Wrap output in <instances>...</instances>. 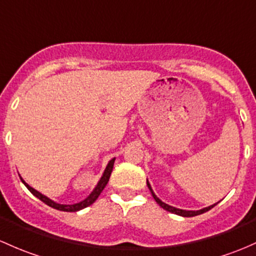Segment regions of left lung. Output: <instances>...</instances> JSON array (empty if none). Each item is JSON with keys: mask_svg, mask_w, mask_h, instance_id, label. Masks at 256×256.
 <instances>
[{"mask_svg": "<svg viewBox=\"0 0 256 256\" xmlns=\"http://www.w3.org/2000/svg\"><path fill=\"white\" fill-rule=\"evenodd\" d=\"M147 186H148V189H150V194H152L153 198H154L156 202H157L158 205L162 207V208L166 210V211L172 212V214H178V216H182V217H194V216H198V214H204V212H207V211H208V210H211L212 207H214V206L217 205V204H218V202L214 204V205H211V206H208V207H205V208L198 210V211H186V210L176 208V207H173V206L168 205V204L163 202V201L160 200V198H158L157 196H156V194L153 192V190H152V188H150V184L148 182V180H147Z\"/></svg>", "mask_w": 256, "mask_h": 256, "instance_id": "left-lung-1", "label": "left lung"}]
</instances>
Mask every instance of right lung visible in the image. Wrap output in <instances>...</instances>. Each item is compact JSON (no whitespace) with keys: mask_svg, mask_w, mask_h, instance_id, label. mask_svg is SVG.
Listing matches in <instances>:
<instances>
[{"mask_svg":"<svg viewBox=\"0 0 256 256\" xmlns=\"http://www.w3.org/2000/svg\"><path fill=\"white\" fill-rule=\"evenodd\" d=\"M114 162H115V158H112V160H110L109 163H108V166H106V170H104L103 176H102L100 180H99V182H98L96 186L94 188L93 192L90 194V196H88V198H86L84 200L80 201V202H78V204H74V205H61V204L55 202V201H52V200H51V198H48V196L42 195V194H40L39 192H36V189H33V188H32V186H29V185L26 184V182H24V180L22 179V178H20V180H22V182H23V184L26 185V189H28L29 192L33 194L34 196H36V198H39V200H42V202L46 204L48 206L52 207V208H55V210H60V211L76 212V211H80V210L86 208V207L90 206L94 202V201H96V198H98V196L100 195V192H103V189H104V188H106V185L108 184V182H109L110 174H112V166H114Z\"/></svg>","mask_w":256,"mask_h":256,"instance_id":"obj_1","label":"right lung"}]
</instances>
